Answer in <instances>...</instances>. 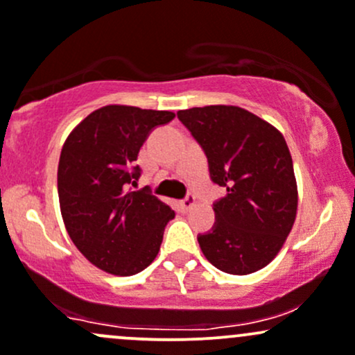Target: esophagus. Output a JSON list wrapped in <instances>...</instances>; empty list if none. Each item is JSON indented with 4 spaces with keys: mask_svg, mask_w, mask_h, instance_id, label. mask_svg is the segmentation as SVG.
I'll use <instances>...</instances> for the list:
<instances>
[{
    "mask_svg": "<svg viewBox=\"0 0 355 355\" xmlns=\"http://www.w3.org/2000/svg\"><path fill=\"white\" fill-rule=\"evenodd\" d=\"M193 204H196V196H193V193H187V196L180 200V207L184 209V211H189Z\"/></svg>",
    "mask_w": 355,
    "mask_h": 355,
    "instance_id": "34e87169",
    "label": "esophagus"
}]
</instances>
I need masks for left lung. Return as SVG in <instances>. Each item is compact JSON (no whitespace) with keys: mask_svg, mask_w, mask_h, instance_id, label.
I'll return each mask as SVG.
<instances>
[{"mask_svg":"<svg viewBox=\"0 0 355 355\" xmlns=\"http://www.w3.org/2000/svg\"><path fill=\"white\" fill-rule=\"evenodd\" d=\"M202 148L209 177L226 196L216 200V223L199 234L206 259L226 274L246 275L272 262L297 211L293 158L274 125L233 105L178 110Z\"/></svg>","mask_w":355,"mask_h":355,"instance_id":"obj_1","label":"left lung"}]
</instances>
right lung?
I'll return each mask as SVG.
<instances>
[{
	"label": "right lung",
	"mask_w": 355,
	"mask_h": 355,
	"mask_svg": "<svg viewBox=\"0 0 355 355\" xmlns=\"http://www.w3.org/2000/svg\"><path fill=\"white\" fill-rule=\"evenodd\" d=\"M173 117L166 110L107 105L80 122L62 146L58 192L66 230L89 262L109 274L144 270L175 218L148 187L132 190L141 177V146Z\"/></svg>",
	"instance_id": "1"
}]
</instances>
